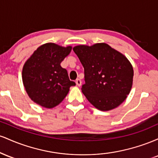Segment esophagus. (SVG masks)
Returning <instances> with one entry per match:
<instances>
[{
    "label": "esophagus",
    "instance_id": "1",
    "mask_svg": "<svg viewBox=\"0 0 158 158\" xmlns=\"http://www.w3.org/2000/svg\"><path fill=\"white\" fill-rule=\"evenodd\" d=\"M76 84H77L78 86H81V81L79 79H77V80H76Z\"/></svg>",
    "mask_w": 158,
    "mask_h": 158
}]
</instances>
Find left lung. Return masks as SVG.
Here are the masks:
<instances>
[{"mask_svg": "<svg viewBox=\"0 0 158 158\" xmlns=\"http://www.w3.org/2000/svg\"><path fill=\"white\" fill-rule=\"evenodd\" d=\"M85 71L81 91L97 109H114L126 99L131 90L134 71L122 53L105 43L73 48Z\"/></svg>", "mask_w": 158, "mask_h": 158, "instance_id": "1", "label": "left lung"}]
</instances>
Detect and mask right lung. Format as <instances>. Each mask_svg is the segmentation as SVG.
<instances>
[{
	"label": "right lung",
	"instance_id": "right-lung-1",
	"mask_svg": "<svg viewBox=\"0 0 158 158\" xmlns=\"http://www.w3.org/2000/svg\"><path fill=\"white\" fill-rule=\"evenodd\" d=\"M71 49L48 43L37 48L25 62L23 83L33 102L44 108H53L64 99L70 87L76 85L60 65Z\"/></svg>",
	"mask_w": 158,
	"mask_h": 158
}]
</instances>
